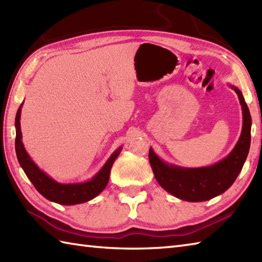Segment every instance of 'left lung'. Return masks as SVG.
<instances>
[{"mask_svg":"<svg viewBox=\"0 0 262 262\" xmlns=\"http://www.w3.org/2000/svg\"><path fill=\"white\" fill-rule=\"evenodd\" d=\"M234 89L240 100L243 126L241 136L233 151L216 164L205 168H181L163 162L152 147L148 151L149 163L160 186L174 197L186 202H205L223 193L235 181L246 162L251 143V115L242 92Z\"/></svg>","mask_w":262,"mask_h":262,"instance_id":"left-lung-1","label":"left lung"}]
</instances>
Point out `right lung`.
I'll use <instances>...</instances> for the list:
<instances>
[{
  "label": "right lung",
  "mask_w": 262,
  "mask_h": 262,
  "mask_svg": "<svg viewBox=\"0 0 262 262\" xmlns=\"http://www.w3.org/2000/svg\"><path fill=\"white\" fill-rule=\"evenodd\" d=\"M21 107L18 109L15 116V152L21 168L24 169L25 173L29 178L32 185L41 193L43 197L51 202L60 205H76L89 202V200L97 197L101 192L105 186L108 185L110 170L115 160L118 157L121 147L117 148L113 155L108 159L107 162L102 166L98 173L91 180L81 183H59L48 177L45 172L38 168L37 164L33 162L28 155L26 148L22 144V134L20 127Z\"/></svg>",
  "instance_id": "add662e5"
}]
</instances>
